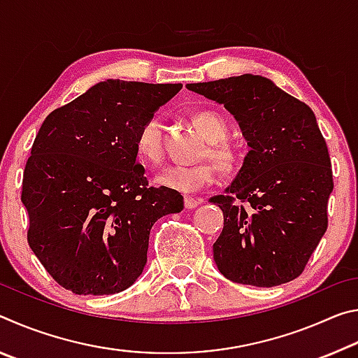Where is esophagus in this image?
Returning <instances> with one entry per match:
<instances>
[{"label":"esophagus","instance_id":"34e87169","mask_svg":"<svg viewBox=\"0 0 358 358\" xmlns=\"http://www.w3.org/2000/svg\"><path fill=\"white\" fill-rule=\"evenodd\" d=\"M203 202V199H194V197H185V208L186 210H192L199 207Z\"/></svg>","mask_w":358,"mask_h":358}]
</instances>
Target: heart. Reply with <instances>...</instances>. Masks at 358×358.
<instances>
[{"instance_id":"b5f03b06","label":"heart","mask_w":358,"mask_h":358,"mask_svg":"<svg viewBox=\"0 0 358 358\" xmlns=\"http://www.w3.org/2000/svg\"><path fill=\"white\" fill-rule=\"evenodd\" d=\"M194 123L201 134L210 142L208 151H205V155H210L222 167L232 166L235 161L234 150L230 145L222 142V138L227 136L226 121L215 112L202 110L194 117ZM136 150L138 156L150 164H159L162 161L164 147H162V124L159 117L155 115L143 121L136 137ZM215 178L216 166L211 161H202L194 166H167L156 173L155 183L171 191L189 194L211 185Z\"/></svg>"}]
</instances>
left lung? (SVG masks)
Listing matches in <instances>:
<instances>
[{
    "label": "left lung",
    "instance_id": "left-lung-1",
    "mask_svg": "<svg viewBox=\"0 0 358 358\" xmlns=\"http://www.w3.org/2000/svg\"><path fill=\"white\" fill-rule=\"evenodd\" d=\"M186 88L226 107L251 148L226 194L210 199L224 215L213 245L217 270L257 287L295 280L324 237L333 191L329 150L314 112L262 76Z\"/></svg>",
    "mask_w": 358,
    "mask_h": 358
}]
</instances>
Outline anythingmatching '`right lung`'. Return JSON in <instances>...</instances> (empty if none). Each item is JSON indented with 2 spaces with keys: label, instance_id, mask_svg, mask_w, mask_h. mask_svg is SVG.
<instances>
[{
  "label": "right lung",
  "instance_id": "obj_1",
  "mask_svg": "<svg viewBox=\"0 0 358 358\" xmlns=\"http://www.w3.org/2000/svg\"><path fill=\"white\" fill-rule=\"evenodd\" d=\"M181 83L108 78L53 110L23 172L28 243L59 286L78 295L118 294L147 264L150 230L180 213L183 197L148 186L136 137Z\"/></svg>",
  "mask_w": 358,
  "mask_h": 358
}]
</instances>
